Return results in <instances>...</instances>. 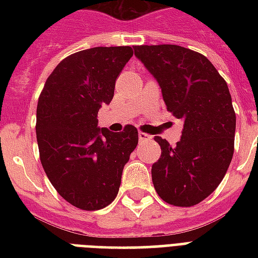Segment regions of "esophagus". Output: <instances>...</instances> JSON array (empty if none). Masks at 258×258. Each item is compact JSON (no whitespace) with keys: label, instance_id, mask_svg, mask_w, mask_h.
Segmentation results:
<instances>
[{"label":"esophagus","instance_id":"esophagus-1","mask_svg":"<svg viewBox=\"0 0 258 258\" xmlns=\"http://www.w3.org/2000/svg\"><path fill=\"white\" fill-rule=\"evenodd\" d=\"M138 138H140V141L141 142H144V141H149V140H152V137L151 135H148V134H145V133H138Z\"/></svg>","mask_w":258,"mask_h":258}]
</instances>
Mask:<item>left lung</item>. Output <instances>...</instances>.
<instances>
[{
  "mask_svg": "<svg viewBox=\"0 0 258 258\" xmlns=\"http://www.w3.org/2000/svg\"><path fill=\"white\" fill-rule=\"evenodd\" d=\"M134 53L160 85L168 112L184 121L175 146L155 137L162 156L152 166L153 186L170 205H198L220 185L233 156L236 116L227 83L188 48L140 45Z\"/></svg>",
  "mask_w": 258,
  "mask_h": 258,
  "instance_id": "8db88e82",
  "label": "left lung"
}]
</instances>
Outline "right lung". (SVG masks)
Masks as SVG:
<instances>
[{
	"instance_id": "obj_1",
	"label": "right lung",
	"mask_w": 258,
	"mask_h": 258,
	"mask_svg": "<svg viewBox=\"0 0 258 258\" xmlns=\"http://www.w3.org/2000/svg\"><path fill=\"white\" fill-rule=\"evenodd\" d=\"M131 47L84 49L53 69L37 105V144L44 171L70 205L99 210L116 199L121 174L138 144L125 125L98 127V112L114 95V83L133 56Z\"/></svg>"
}]
</instances>
